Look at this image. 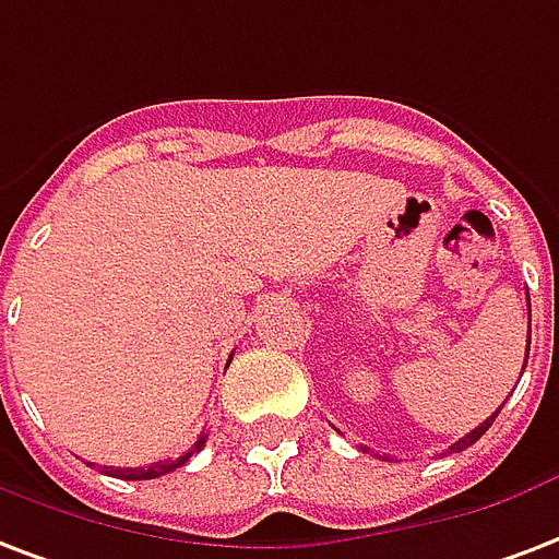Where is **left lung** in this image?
<instances>
[{
	"label": "left lung",
	"mask_w": 559,
	"mask_h": 559,
	"mask_svg": "<svg viewBox=\"0 0 559 559\" xmlns=\"http://www.w3.org/2000/svg\"><path fill=\"white\" fill-rule=\"evenodd\" d=\"M527 313H531V298H527ZM527 352H531V334H527ZM527 352H525V366H527ZM496 416H498V411L492 413V416H489V419L480 421V425H478V428H475V431H468L466 437H463V440L454 442V445H451V449H449V454H457V451L468 449V445H475V442H478L480 437H484V433L489 431V425H492V421H496ZM364 451H366V449H364Z\"/></svg>",
	"instance_id": "left-lung-1"
}]
</instances>
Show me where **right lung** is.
Returning a JSON list of instances; mask_svg holds the SVG:
<instances>
[{
	"instance_id": "right-lung-1",
	"label": "right lung",
	"mask_w": 559,
	"mask_h": 559,
	"mask_svg": "<svg viewBox=\"0 0 559 559\" xmlns=\"http://www.w3.org/2000/svg\"><path fill=\"white\" fill-rule=\"evenodd\" d=\"M204 445V437H199V442H195L193 449L199 451ZM193 457V451H187L185 457L178 460H160V463H152V466H140V468H114V466H105V472L108 475H114V478H122V480H152V478H160V475H169L173 468L185 466L187 460Z\"/></svg>"
}]
</instances>
